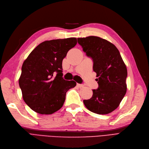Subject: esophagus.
<instances>
[{"mask_svg": "<svg viewBox=\"0 0 149 149\" xmlns=\"http://www.w3.org/2000/svg\"><path fill=\"white\" fill-rule=\"evenodd\" d=\"M77 86L78 87H80V88H81V87H84V85L83 84H77Z\"/></svg>", "mask_w": 149, "mask_h": 149, "instance_id": "esophagus-1", "label": "esophagus"}]
</instances>
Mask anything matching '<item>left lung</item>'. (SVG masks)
Wrapping results in <instances>:
<instances>
[{"label":"left lung","mask_w":149,"mask_h":149,"mask_svg":"<svg viewBox=\"0 0 149 149\" xmlns=\"http://www.w3.org/2000/svg\"><path fill=\"white\" fill-rule=\"evenodd\" d=\"M86 55L93 62L98 88L93 96L84 100L89 111L106 114L116 109L127 92V69L120 52L111 43L100 37L91 36L77 38Z\"/></svg>","instance_id":"1"}]
</instances>
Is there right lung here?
I'll use <instances>...</instances> for the list:
<instances>
[{"instance_id": "add662e5", "label": "right lung", "mask_w": 149, "mask_h": 149, "mask_svg": "<svg viewBox=\"0 0 149 149\" xmlns=\"http://www.w3.org/2000/svg\"><path fill=\"white\" fill-rule=\"evenodd\" d=\"M77 44L75 38L45 41L38 45L22 66L19 84L24 102L34 111L51 114L59 110L66 93L76 86L62 77V61Z\"/></svg>"}]
</instances>
